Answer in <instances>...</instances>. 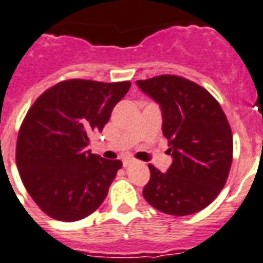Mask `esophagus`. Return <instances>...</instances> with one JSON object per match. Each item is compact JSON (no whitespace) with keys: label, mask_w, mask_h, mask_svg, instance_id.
Wrapping results in <instances>:
<instances>
[{"label":"esophagus","mask_w":263,"mask_h":263,"mask_svg":"<svg viewBox=\"0 0 263 263\" xmlns=\"http://www.w3.org/2000/svg\"><path fill=\"white\" fill-rule=\"evenodd\" d=\"M131 163H134V159H132V158H124V159H123V166H124V167L129 166Z\"/></svg>","instance_id":"obj_1"}]
</instances>
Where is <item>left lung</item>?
Returning <instances> with one entry per match:
<instances>
[{
  "mask_svg": "<svg viewBox=\"0 0 263 263\" xmlns=\"http://www.w3.org/2000/svg\"><path fill=\"white\" fill-rule=\"evenodd\" d=\"M136 83L161 105L173 157L166 173L148 165L143 196L173 216L198 212L217 197L230 174L234 143L227 116L206 89L183 77L163 74Z\"/></svg>",
  "mask_w": 263,
  "mask_h": 263,
  "instance_id": "1",
  "label": "left lung"
}]
</instances>
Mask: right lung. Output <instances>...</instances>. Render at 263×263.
<instances>
[{"instance_id": "obj_1", "label": "right lung", "mask_w": 263, "mask_h": 263, "mask_svg": "<svg viewBox=\"0 0 263 263\" xmlns=\"http://www.w3.org/2000/svg\"><path fill=\"white\" fill-rule=\"evenodd\" d=\"M129 87V81H61L28 109L17 136L16 165L32 200L55 220H81L105 200L123 163L86 146Z\"/></svg>"}]
</instances>
